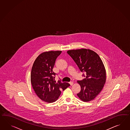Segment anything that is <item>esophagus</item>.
<instances>
[{"label":"esophagus","instance_id":"obj_1","mask_svg":"<svg viewBox=\"0 0 130 130\" xmlns=\"http://www.w3.org/2000/svg\"><path fill=\"white\" fill-rule=\"evenodd\" d=\"M69 84H70V85H73V84H74V82L71 81V82H69Z\"/></svg>","mask_w":130,"mask_h":130}]
</instances>
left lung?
Here are the masks:
<instances>
[{
  "mask_svg": "<svg viewBox=\"0 0 130 130\" xmlns=\"http://www.w3.org/2000/svg\"><path fill=\"white\" fill-rule=\"evenodd\" d=\"M85 78L77 82L81 91L77 94L84 102L93 100L100 93L106 81V72L100 56L86 49L71 50L67 52Z\"/></svg>",
  "mask_w": 130,
  "mask_h": 130,
  "instance_id": "left-lung-1",
  "label": "left lung"
}]
</instances>
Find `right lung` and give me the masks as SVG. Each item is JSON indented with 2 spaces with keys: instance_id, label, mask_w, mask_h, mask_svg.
<instances>
[{
  "instance_id": "1",
  "label": "right lung",
  "mask_w": 130,
  "mask_h": 130,
  "mask_svg": "<svg viewBox=\"0 0 130 130\" xmlns=\"http://www.w3.org/2000/svg\"><path fill=\"white\" fill-rule=\"evenodd\" d=\"M62 51H49L41 54L35 60L31 73V82L36 93L42 100L53 103L57 100L61 91L70 86L69 84L55 80L53 71L56 59Z\"/></svg>"
}]
</instances>
